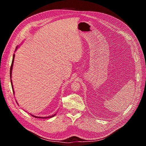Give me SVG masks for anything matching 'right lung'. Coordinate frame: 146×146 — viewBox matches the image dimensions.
<instances>
[{
  "mask_svg": "<svg viewBox=\"0 0 146 146\" xmlns=\"http://www.w3.org/2000/svg\"><path fill=\"white\" fill-rule=\"evenodd\" d=\"M14 59H15V54L13 55V60H12V63L11 65V67H10V79H11V86H12V89H13V93H14V90H13V84H12V81H11V71H12V69H13V62H14ZM32 116L35 117H38V118H41V119H45V118H50L52 117H54L55 116V114H54V115L50 116H48V117H38V116H35L33 115H32Z\"/></svg>",
  "mask_w": 146,
  "mask_h": 146,
  "instance_id": "right-lung-1",
  "label": "right lung"
}]
</instances>
